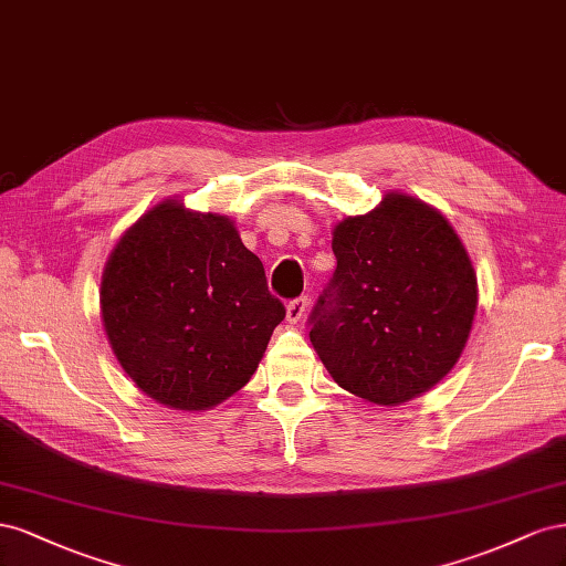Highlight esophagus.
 Listing matches in <instances>:
<instances>
[{"mask_svg":"<svg viewBox=\"0 0 566 566\" xmlns=\"http://www.w3.org/2000/svg\"><path fill=\"white\" fill-rule=\"evenodd\" d=\"M305 311H308V296H298L294 301H289L286 319L292 322V325H296V322H301L305 317Z\"/></svg>","mask_w":566,"mask_h":566,"instance_id":"esophagus-1","label":"esophagus"}]
</instances>
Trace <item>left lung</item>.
Segmentation results:
<instances>
[{
	"mask_svg": "<svg viewBox=\"0 0 566 566\" xmlns=\"http://www.w3.org/2000/svg\"><path fill=\"white\" fill-rule=\"evenodd\" d=\"M336 270L308 317L311 342L342 389L400 406L439 384L464 350L476 272L450 222L391 191L334 228Z\"/></svg>",
	"mask_w": 566,
	"mask_h": 566,
	"instance_id": "8db88e82",
	"label": "left lung"
}]
</instances>
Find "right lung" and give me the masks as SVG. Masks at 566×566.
<instances>
[{
    "mask_svg": "<svg viewBox=\"0 0 566 566\" xmlns=\"http://www.w3.org/2000/svg\"><path fill=\"white\" fill-rule=\"evenodd\" d=\"M284 315L234 222L175 199L120 237L102 274L113 353L139 391L175 410H208L237 394Z\"/></svg>",
    "mask_w": 566,
    "mask_h": 566,
    "instance_id": "add662e5",
    "label": "right lung"
}]
</instances>
